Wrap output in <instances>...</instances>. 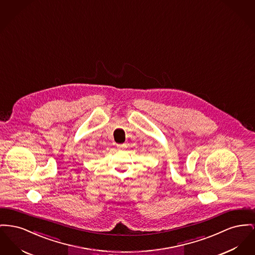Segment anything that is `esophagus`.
Masks as SVG:
<instances>
[{"instance_id":"34e87169","label":"esophagus","mask_w":255,"mask_h":255,"mask_svg":"<svg viewBox=\"0 0 255 255\" xmlns=\"http://www.w3.org/2000/svg\"><path fill=\"white\" fill-rule=\"evenodd\" d=\"M124 144H118V148H120V149H122V148H124Z\"/></svg>"}]
</instances>
